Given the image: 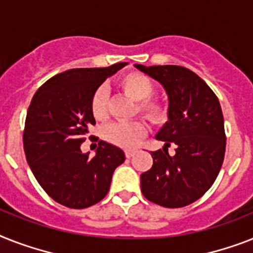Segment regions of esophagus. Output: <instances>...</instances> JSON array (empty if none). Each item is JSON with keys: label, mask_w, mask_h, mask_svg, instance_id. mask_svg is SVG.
Listing matches in <instances>:
<instances>
[{"label": "esophagus", "mask_w": 253, "mask_h": 253, "mask_svg": "<svg viewBox=\"0 0 253 253\" xmlns=\"http://www.w3.org/2000/svg\"><path fill=\"white\" fill-rule=\"evenodd\" d=\"M135 152H136V151H133V149H127V151L125 152V155H126L127 159H131V157L135 155Z\"/></svg>", "instance_id": "esophagus-1"}]
</instances>
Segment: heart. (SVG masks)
<instances>
[{"label": "heart", "mask_w": 253, "mask_h": 253, "mask_svg": "<svg viewBox=\"0 0 253 253\" xmlns=\"http://www.w3.org/2000/svg\"><path fill=\"white\" fill-rule=\"evenodd\" d=\"M120 87L127 96L137 101V112L144 114L152 122L159 123L168 116V106L159 100L152 97L155 91V84L147 75L137 71L126 74L121 78ZM89 108L96 121H105L109 117V101L106 91L98 87L93 92L89 102ZM147 125L143 120H135L131 122L110 123L102 131V136L108 143L121 148H133L145 136Z\"/></svg>", "instance_id": "1"}]
</instances>
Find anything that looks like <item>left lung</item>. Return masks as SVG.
Masks as SVG:
<instances>
[{
	"label": "left lung",
	"instance_id": "left-lung-1",
	"mask_svg": "<svg viewBox=\"0 0 253 253\" xmlns=\"http://www.w3.org/2000/svg\"><path fill=\"white\" fill-rule=\"evenodd\" d=\"M164 85L169 96V122L157 133L165 147L151 152L153 165L140 175L147 200L165 208H182L200 199L222 166L226 135L214 92L194 71L182 66L135 65ZM176 145L170 156L167 148Z\"/></svg>",
	"mask_w": 253,
	"mask_h": 253
}]
</instances>
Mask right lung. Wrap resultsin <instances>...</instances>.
I'll list each match as a JSON object with an SVG mask.
<instances>
[{
    "mask_svg": "<svg viewBox=\"0 0 253 253\" xmlns=\"http://www.w3.org/2000/svg\"><path fill=\"white\" fill-rule=\"evenodd\" d=\"M125 65L57 74L31 101L23 131L27 162L42 190L67 208L84 209L101 201L114 170L125 161L121 148L102 140L93 157L80 151L88 127L96 123L89 108L92 94Z\"/></svg>",
    "mask_w": 253,
    "mask_h": 253,
    "instance_id": "1",
    "label": "right lung"
}]
</instances>
